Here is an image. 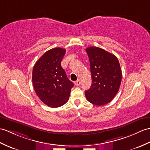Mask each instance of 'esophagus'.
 Segmentation results:
<instances>
[{"instance_id": "esophagus-1", "label": "esophagus", "mask_w": 150, "mask_h": 150, "mask_svg": "<svg viewBox=\"0 0 150 150\" xmlns=\"http://www.w3.org/2000/svg\"><path fill=\"white\" fill-rule=\"evenodd\" d=\"M74 83H75V85H76V86H79L80 84H81V81H80L79 79H78L77 81H75Z\"/></svg>"}]
</instances>
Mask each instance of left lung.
<instances>
[{"instance_id":"1","label":"left lung","mask_w":150,"mask_h":150,"mask_svg":"<svg viewBox=\"0 0 150 150\" xmlns=\"http://www.w3.org/2000/svg\"><path fill=\"white\" fill-rule=\"evenodd\" d=\"M92 78L91 88L86 91L90 103L102 106L111 102L119 91L122 72L117 58L98 47L86 48Z\"/></svg>"}]
</instances>
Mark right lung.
Segmentation results:
<instances>
[{
    "label": "right lung",
    "instance_id": "right-lung-1",
    "mask_svg": "<svg viewBox=\"0 0 150 150\" xmlns=\"http://www.w3.org/2000/svg\"><path fill=\"white\" fill-rule=\"evenodd\" d=\"M65 53L64 48H52L38 59L33 68V83L36 95L52 108L64 105L74 87L61 67Z\"/></svg>",
    "mask_w": 150,
    "mask_h": 150
}]
</instances>
